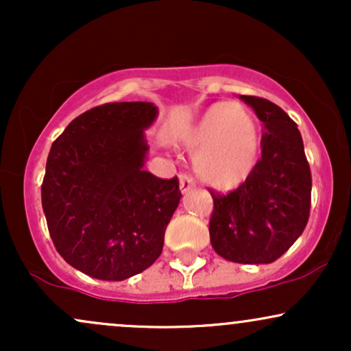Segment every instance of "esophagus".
I'll use <instances>...</instances> for the list:
<instances>
[{
  "label": "esophagus",
  "instance_id": "esophagus-1",
  "mask_svg": "<svg viewBox=\"0 0 351 351\" xmlns=\"http://www.w3.org/2000/svg\"><path fill=\"white\" fill-rule=\"evenodd\" d=\"M195 188V183H193V180L189 178L188 175H181L180 176V189H181V193H189L191 191V189Z\"/></svg>",
  "mask_w": 351,
  "mask_h": 351
}]
</instances>
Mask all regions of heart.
Instances as JSON below:
<instances>
[{"instance_id":"b5f03b06","label":"heart","mask_w":351,"mask_h":351,"mask_svg":"<svg viewBox=\"0 0 351 351\" xmlns=\"http://www.w3.org/2000/svg\"><path fill=\"white\" fill-rule=\"evenodd\" d=\"M180 142L193 155L198 180L219 191H231L251 178L263 152L254 115L232 102L209 107L181 134Z\"/></svg>"}]
</instances>
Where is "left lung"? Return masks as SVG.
<instances>
[{"instance_id": "1", "label": "left lung", "mask_w": 351, "mask_h": 351, "mask_svg": "<svg viewBox=\"0 0 351 351\" xmlns=\"http://www.w3.org/2000/svg\"><path fill=\"white\" fill-rule=\"evenodd\" d=\"M264 123L263 156L251 178L216 195L209 221L213 249L237 264H271L299 239L308 221L312 176L302 135L276 104L241 95Z\"/></svg>"}]
</instances>
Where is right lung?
<instances>
[{
    "instance_id": "right-lung-1",
    "label": "right lung",
    "mask_w": 351,
    "mask_h": 351,
    "mask_svg": "<svg viewBox=\"0 0 351 351\" xmlns=\"http://www.w3.org/2000/svg\"><path fill=\"white\" fill-rule=\"evenodd\" d=\"M152 102L104 104L84 112L52 143L41 188L52 243L67 264L100 280L148 269L178 208V178L143 170Z\"/></svg>"
}]
</instances>
